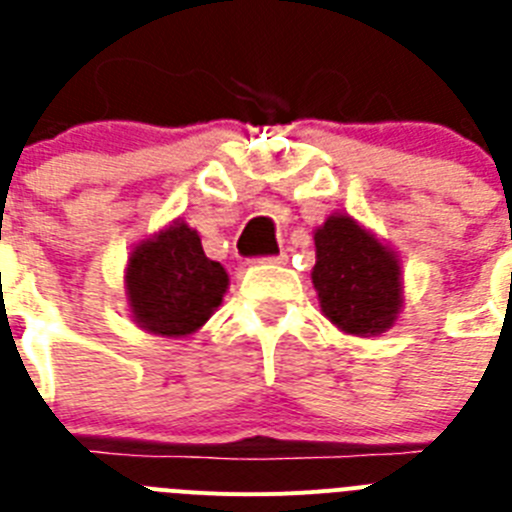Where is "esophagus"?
<instances>
[{
	"label": "esophagus",
	"mask_w": 512,
	"mask_h": 512,
	"mask_svg": "<svg viewBox=\"0 0 512 512\" xmlns=\"http://www.w3.org/2000/svg\"><path fill=\"white\" fill-rule=\"evenodd\" d=\"M286 260V252H281V255H275V257H265V262H283Z\"/></svg>",
	"instance_id": "obj_1"
}]
</instances>
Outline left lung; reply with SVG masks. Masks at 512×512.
I'll use <instances>...</instances> for the list:
<instances>
[{"label":"left lung","mask_w":512,"mask_h":512,"mask_svg":"<svg viewBox=\"0 0 512 512\" xmlns=\"http://www.w3.org/2000/svg\"><path fill=\"white\" fill-rule=\"evenodd\" d=\"M314 247L311 283L324 317L358 337L394 327L404 304L399 257L345 213H332L314 231Z\"/></svg>","instance_id":"1"}]
</instances>
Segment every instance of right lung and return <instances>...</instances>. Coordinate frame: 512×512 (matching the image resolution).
Listing matches in <instances>:
<instances>
[{"label": "right lung", "mask_w": 512, "mask_h": 512, "mask_svg": "<svg viewBox=\"0 0 512 512\" xmlns=\"http://www.w3.org/2000/svg\"><path fill=\"white\" fill-rule=\"evenodd\" d=\"M229 288L221 262L208 260L198 231L175 221L128 257L126 296L133 322L162 337L201 330Z\"/></svg>", "instance_id": "1"}]
</instances>
